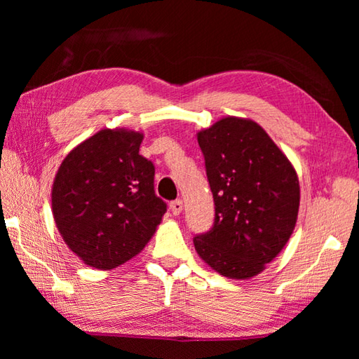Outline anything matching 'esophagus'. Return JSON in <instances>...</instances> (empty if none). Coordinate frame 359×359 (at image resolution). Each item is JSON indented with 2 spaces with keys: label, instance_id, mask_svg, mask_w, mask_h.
<instances>
[{
  "label": "esophagus",
  "instance_id": "esophagus-1",
  "mask_svg": "<svg viewBox=\"0 0 359 359\" xmlns=\"http://www.w3.org/2000/svg\"><path fill=\"white\" fill-rule=\"evenodd\" d=\"M170 210L174 216H179L182 210H184V203H182V201H172L170 203Z\"/></svg>",
  "mask_w": 359,
  "mask_h": 359
}]
</instances>
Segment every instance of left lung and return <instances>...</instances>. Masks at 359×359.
Listing matches in <instances>:
<instances>
[{"label": "left lung", "instance_id": "obj_1", "mask_svg": "<svg viewBox=\"0 0 359 359\" xmlns=\"http://www.w3.org/2000/svg\"><path fill=\"white\" fill-rule=\"evenodd\" d=\"M215 199V225L197 234V255L230 279L264 271L285 247L299 211L292 162L256 121L224 117L197 133Z\"/></svg>", "mask_w": 359, "mask_h": 359}]
</instances>
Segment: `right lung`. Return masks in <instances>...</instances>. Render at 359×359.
Here are the masks:
<instances>
[{
	"label": "right lung",
	"instance_id": "right-lung-1",
	"mask_svg": "<svg viewBox=\"0 0 359 359\" xmlns=\"http://www.w3.org/2000/svg\"><path fill=\"white\" fill-rule=\"evenodd\" d=\"M143 134L102 129L77 144L52 185V215L83 262L112 270L154 236L166 203L154 193V165L139 154Z\"/></svg>",
	"mask_w": 359,
	"mask_h": 359
}]
</instances>
